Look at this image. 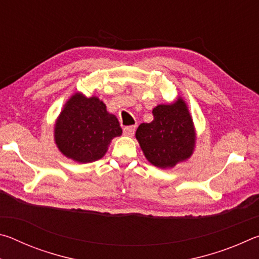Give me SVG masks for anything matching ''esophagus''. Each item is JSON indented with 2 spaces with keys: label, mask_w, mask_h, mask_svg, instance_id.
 <instances>
[{
  "label": "esophagus",
  "mask_w": 259,
  "mask_h": 259,
  "mask_svg": "<svg viewBox=\"0 0 259 259\" xmlns=\"http://www.w3.org/2000/svg\"><path fill=\"white\" fill-rule=\"evenodd\" d=\"M135 131H136L135 125L125 126V128L123 129V134H124V136H128V137H133V136L135 135Z\"/></svg>",
  "instance_id": "esophagus-1"
}]
</instances>
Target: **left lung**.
Masks as SVG:
<instances>
[{"instance_id": "left-lung-1", "label": "left lung", "mask_w": 259, "mask_h": 259, "mask_svg": "<svg viewBox=\"0 0 259 259\" xmlns=\"http://www.w3.org/2000/svg\"><path fill=\"white\" fill-rule=\"evenodd\" d=\"M151 123H142L136 139L147 161L161 169H170L190 159L195 148L196 133L187 104L178 97L171 104L153 108Z\"/></svg>"}]
</instances>
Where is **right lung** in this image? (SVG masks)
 <instances>
[{
	"mask_svg": "<svg viewBox=\"0 0 259 259\" xmlns=\"http://www.w3.org/2000/svg\"><path fill=\"white\" fill-rule=\"evenodd\" d=\"M117 117L96 96H71L57 117L54 137L61 154L78 163L97 161L106 154L112 139L120 137Z\"/></svg>",
	"mask_w": 259,
	"mask_h": 259,
	"instance_id": "1",
	"label": "right lung"
}]
</instances>
